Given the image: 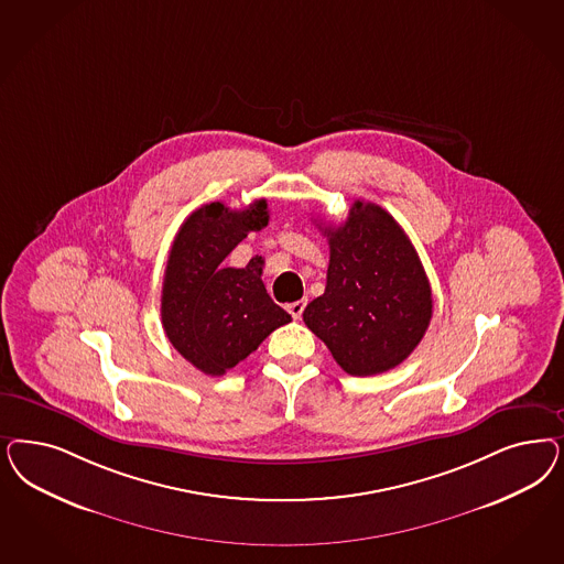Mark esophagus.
<instances>
[{
	"label": "esophagus",
	"instance_id": "esophagus-1",
	"mask_svg": "<svg viewBox=\"0 0 564 564\" xmlns=\"http://www.w3.org/2000/svg\"><path fill=\"white\" fill-rule=\"evenodd\" d=\"M305 305H307L305 301H294V303L289 305V313H291L294 319H301V317H303V311H305Z\"/></svg>",
	"mask_w": 564,
	"mask_h": 564
}]
</instances>
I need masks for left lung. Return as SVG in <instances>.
<instances>
[{"label": "left lung", "mask_w": 564, "mask_h": 564, "mask_svg": "<svg viewBox=\"0 0 564 564\" xmlns=\"http://www.w3.org/2000/svg\"><path fill=\"white\" fill-rule=\"evenodd\" d=\"M324 235L326 291L303 311V322L346 373L365 378L394 369L421 343L434 310L415 247L386 209L364 200Z\"/></svg>", "instance_id": "1"}]
</instances>
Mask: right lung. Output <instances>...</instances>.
<instances>
[{
	"label": "right lung",
	"instance_id": "obj_1",
	"mask_svg": "<svg viewBox=\"0 0 564 564\" xmlns=\"http://www.w3.org/2000/svg\"><path fill=\"white\" fill-rule=\"evenodd\" d=\"M270 221L268 200L230 209L214 200L193 212L172 242L162 289L165 336L188 364L224 376L292 317L273 303L261 280L263 259L226 268L249 232Z\"/></svg>",
	"mask_w": 564,
	"mask_h": 564
}]
</instances>
